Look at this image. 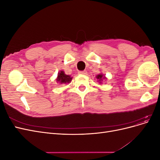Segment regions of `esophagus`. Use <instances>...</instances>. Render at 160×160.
I'll list each match as a JSON object with an SVG mask.
<instances>
[{
    "mask_svg": "<svg viewBox=\"0 0 160 160\" xmlns=\"http://www.w3.org/2000/svg\"><path fill=\"white\" fill-rule=\"evenodd\" d=\"M79 73L81 74V75H86L87 74V71H79Z\"/></svg>",
    "mask_w": 160,
    "mask_h": 160,
    "instance_id": "34e87169",
    "label": "esophagus"
}]
</instances>
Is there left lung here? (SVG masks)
Here are the masks:
<instances>
[{
  "instance_id": "8db88e82",
  "label": "left lung",
  "mask_w": 160,
  "mask_h": 160,
  "mask_svg": "<svg viewBox=\"0 0 160 160\" xmlns=\"http://www.w3.org/2000/svg\"><path fill=\"white\" fill-rule=\"evenodd\" d=\"M96 77H97V79H99V82L101 83V80H102V78H103V75H101V74H99V75H98V76H97Z\"/></svg>"
}]
</instances>
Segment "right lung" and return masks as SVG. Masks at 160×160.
I'll list each match as a JSON object with an SVG mask.
<instances>
[{"mask_svg":"<svg viewBox=\"0 0 160 160\" xmlns=\"http://www.w3.org/2000/svg\"><path fill=\"white\" fill-rule=\"evenodd\" d=\"M72 77H71L69 75H65L64 72L61 71L59 72V75L57 76V81H59L60 83H69L71 81Z\"/></svg>","mask_w":160,"mask_h":160,"instance_id":"add662e5","label":"right lung"}]
</instances>
